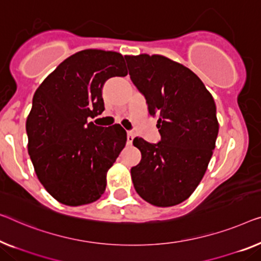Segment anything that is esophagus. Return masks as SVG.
Wrapping results in <instances>:
<instances>
[{
  "label": "esophagus",
  "instance_id": "1",
  "mask_svg": "<svg viewBox=\"0 0 261 261\" xmlns=\"http://www.w3.org/2000/svg\"><path fill=\"white\" fill-rule=\"evenodd\" d=\"M134 138H135V134H134V132L127 131V134H126V141H127V144H131L132 141H134Z\"/></svg>",
  "mask_w": 261,
  "mask_h": 261
}]
</instances>
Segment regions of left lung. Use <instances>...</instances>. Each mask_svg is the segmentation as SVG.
<instances>
[{
  "mask_svg": "<svg viewBox=\"0 0 261 261\" xmlns=\"http://www.w3.org/2000/svg\"><path fill=\"white\" fill-rule=\"evenodd\" d=\"M124 57L162 137L155 144L134 139L142 153L131 169L134 186L147 203L177 205L196 190L212 157L219 131L215 99L196 73L168 57Z\"/></svg>",
  "mask_w": 261,
  "mask_h": 261,
  "instance_id": "8db88e82",
  "label": "left lung"
}]
</instances>
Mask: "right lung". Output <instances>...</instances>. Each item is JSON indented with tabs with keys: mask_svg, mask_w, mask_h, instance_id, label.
<instances>
[{
	"mask_svg": "<svg viewBox=\"0 0 261 261\" xmlns=\"http://www.w3.org/2000/svg\"><path fill=\"white\" fill-rule=\"evenodd\" d=\"M126 75L120 54L88 49L62 62L35 92L25 124L28 152L38 180L60 203L90 204L106 191L126 132L89 118L104 111V83Z\"/></svg>",
	"mask_w": 261,
	"mask_h": 261,
	"instance_id": "1",
	"label": "right lung"
}]
</instances>
